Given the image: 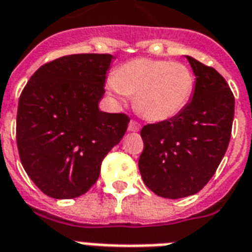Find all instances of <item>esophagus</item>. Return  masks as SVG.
I'll use <instances>...</instances> for the list:
<instances>
[{
	"label": "esophagus",
	"mask_w": 252,
	"mask_h": 252,
	"mask_svg": "<svg viewBox=\"0 0 252 252\" xmlns=\"http://www.w3.org/2000/svg\"><path fill=\"white\" fill-rule=\"evenodd\" d=\"M128 129L130 132H139L141 129V126H140L139 122H136V120H130L129 124H128Z\"/></svg>",
	"instance_id": "esophagus-1"
}]
</instances>
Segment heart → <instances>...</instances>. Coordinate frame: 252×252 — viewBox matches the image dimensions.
I'll list each match as a JSON object with an SVG mask.
<instances>
[{
	"instance_id": "obj_1",
	"label": "heart",
	"mask_w": 252,
	"mask_h": 252,
	"mask_svg": "<svg viewBox=\"0 0 252 252\" xmlns=\"http://www.w3.org/2000/svg\"><path fill=\"white\" fill-rule=\"evenodd\" d=\"M194 84V74L182 63L136 58L115 71L108 90L122 100L134 95V105L144 118L162 122L189 104Z\"/></svg>"
}]
</instances>
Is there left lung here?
I'll return each mask as SVG.
<instances>
[{"instance_id": "obj_1", "label": "left lung", "mask_w": 252, "mask_h": 252, "mask_svg": "<svg viewBox=\"0 0 252 252\" xmlns=\"http://www.w3.org/2000/svg\"><path fill=\"white\" fill-rule=\"evenodd\" d=\"M195 75L193 99L177 116L147 124L139 169L144 184L164 198L198 193L214 176L227 151L235 99L213 67L186 57Z\"/></svg>"}]
</instances>
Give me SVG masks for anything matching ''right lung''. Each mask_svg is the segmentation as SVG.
<instances>
[{
	"mask_svg": "<svg viewBox=\"0 0 252 252\" xmlns=\"http://www.w3.org/2000/svg\"><path fill=\"white\" fill-rule=\"evenodd\" d=\"M109 54H72L45 63L19 96L17 147L41 191L68 199L87 193L101 161L126 134L129 116L97 107Z\"/></svg>",
	"mask_w": 252,
	"mask_h": 252,
	"instance_id": "add662e5",
	"label": "right lung"
}]
</instances>
